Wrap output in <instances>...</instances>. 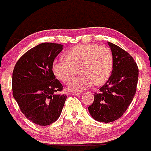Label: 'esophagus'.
<instances>
[{
	"instance_id": "obj_1",
	"label": "esophagus",
	"mask_w": 151,
	"mask_h": 151,
	"mask_svg": "<svg viewBox=\"0 0 151 151\" xmlns=\"http://www.w3.org/2000/svg\"><path fill=\"white\" fill-rule=\"evenodd\" d=\"M80 94L79 92H77V91L71 92V94H73V95H78V94Z\"/></svg>"
}]
</instances>
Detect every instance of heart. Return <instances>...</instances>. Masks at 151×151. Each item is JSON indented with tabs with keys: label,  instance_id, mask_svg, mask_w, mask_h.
<instances>
[{
	"label": "heart",
	"instance_id": "1",
	"mask_svg": "<svg viewBox=\"0 0 151 151\" xmlns=\"http://www.w3.org/2000/svg\"><path fill=\"white\" fill-rule=\"evenodd\" d=\"M66 60H55L52 71L57 78L69 84V88L80 91L94 84L100 86L109 79L113 72L114 58L111 50L95 44L78 45L66 50ZM79 68L81 74L72 80Z\"/></svg>",
	"mask_w": 151,
	"mask_h": 151
}]
</instances>
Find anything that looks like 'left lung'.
Returning a JSON list of instances; mask_svg holds the SVG:
<instances>
[{"label":"left lung","mask_w":151,"mask_h":151,"mask_svg":"<svg viewBox=\"0 0 151 151\" xmlns=\"http://www.w3.org/2000/svg\"><path fill=\"white\" fill-rule=\"evenodd\" d=\"M114 65L107 82L94 93L88 106L91 116L98 122H111L120 118L132 101L137 90L138 67L133 57L120 47L109 42Z\"/></svg>","instance_id":"left-lung-1"}]
</instances>
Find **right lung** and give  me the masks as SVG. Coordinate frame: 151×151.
Returning <instances> with one entry per match:
<instances>
[{"mask_svg":"<svg viewBox=\"0 0 151 151\" xmlns=\"http://www.w3.org/2000/svg\"><path fill=\"white\" fill-rule=\"evenodd\" d=\"M63 46L50 42L40 44L26 52L13 69V97L25 116L38 125L57 121L67 97L56 94L63 87L52 71V63Z\"/></svg>","mask_w":151,"mask_h":151,"instance_id":"right-lung-1","label":"right lung"}]
</instances>
